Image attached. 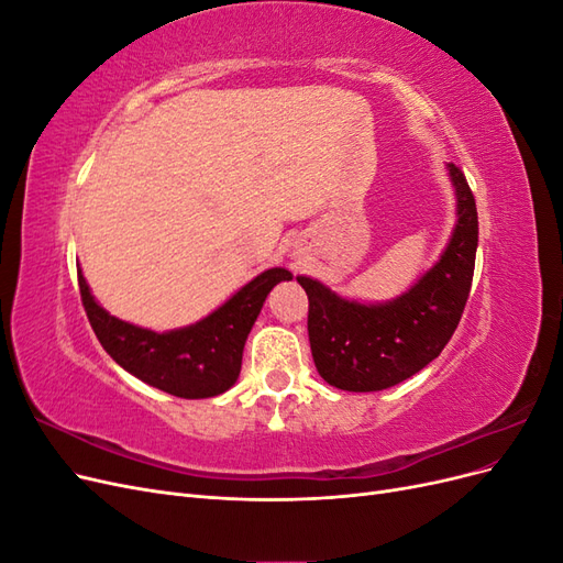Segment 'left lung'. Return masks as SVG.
I'll list each match as a JSON object with an SVG mask.
<instances>
[{
	"instance_id": "left-lung-1",
	"label": "left lung",
	"mask_w": 563,
	"mask_h": 563,
	"mask_svg": "<svg viewBox=\"0 0 563 563\" xmlns=\"http://www.w3.org/2000/svg\"><path fill=\"white\" fill-rule=\"evenodd\" d=\"M455 187V228L441 258L395 300L364 305L296 277L310 300L308 333L319 376L347 391H378L416 376L446 347L470 296L479 220L465 174L446 164Z\"/></svg>"
}]
</instances>
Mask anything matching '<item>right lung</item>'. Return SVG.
Returning a JSON list of instances; mask_svg holds the SVG:
<instances>
[{
    "mask_svg": "<svg viewBox=\"0 0 563 563\" xmlns=\"http://www.w3.org/2000/svg\"><path fill=\"white\" fill-rule=\"evenodd\" d=\"M77 279L91 329L119 366L174 397L207 399L223 395L240 378L246 338L267 294L294 275L284 267L265 269L209 317L166 333L112 317L91 296L81 269Z\"/></svg>",
    "mask_w": 563,
    "mask_h": 563,
    "instance_id": "right-lung-1",
    "label": "right lung"
}]
</instances>
